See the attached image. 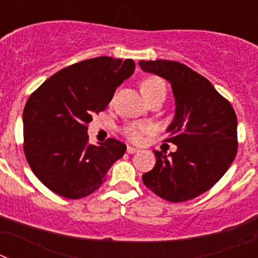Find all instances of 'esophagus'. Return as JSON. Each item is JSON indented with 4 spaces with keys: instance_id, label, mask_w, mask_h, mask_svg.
<instances>
[{
    "instance_id": "obj_1",
    "label": "esophagus",
    "mask_w": 258,
    "mask_h": 258,
    "mask_svg": "<svg viewBox=\"0 0 258 258\" xmlns=\"http://www.w3.org/2000/svg\"><path fill=\"white\" fill-rule=\"evenodd\" d=\"M126 152H127V154H136V152H138V150L134 149V147H132V146H127Z\"/></svg>"
}]
</instances>
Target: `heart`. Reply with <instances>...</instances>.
<instances>
[{
	"instance_id": "obj_1",
	"label": "heart",
	"mask_w": 258,
	"mask_h": 258,
	"mask_svg": "<svg viewBox=\"0 0 258 258\" xmlns=\"http://www.w3.org/2000/svg\"><path fill=\"white\" fill-rule=\"evenodd\" d=\"M141 92H142L143 97L146 98V101L156 94L165 95V84L157 77H149V79L143 80V83L141 84ZM151 131V126H149V125L131 122V124L125 125L122 133L132 142L141 143L145 140L146 134H149Z\"/></svg>"
}]
</instances>
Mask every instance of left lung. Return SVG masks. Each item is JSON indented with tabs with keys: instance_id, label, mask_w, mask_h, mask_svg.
Here are the masks:
<instances>
[{
	"instance_id": "obj_1",
	"label": "left lung",
	"mask_w": 258,
	"mask_h": 258,
	"mask_svg": "<svg viewBox=\"0 0 258 258\" xmlns=\"http://www.w3.org/2000/svg\"><path fill=\"white\" fill-rule=\"evenodd\" d=\"M138 64L170 84L175 103L166 141L177 150L169 155L154 151L156 164L142 175L143 183L168 202L194 199L217 183L235 159V111L206 77L187 66L163 59Z\"/></svg>"
}]
</instances>
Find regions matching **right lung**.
<instances>
[{
	"instance_id": "obj_1",
	"label": "right lung",
	"mask_w": 258,
	"mask_h": 258,
	"mask_svg": "<svg viewBox=\"0 0 258 258\" xmlns=\"http://www.w3.org/2000/svg\"><path fill=\"white\" fill-rule=\"evenodd\" d=\"M134 68L132 59H88L52 75L28 98L23 111L24 154L52 192L67 199L88 197L125 154L126 146L113 138L89 145L88 124L106 109Z\"/></svg>"
}]
</instances>
